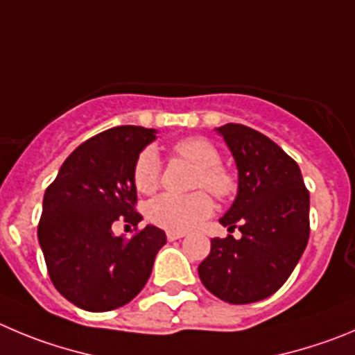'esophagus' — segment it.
Wrapping results in <instances>:
<instances>
[{
    "label": "esophagus",
    "instance_id": "34e87169",
    "mask_svg": "<svg viewBox=\"0 0 355 355\" xmlns=\"http://www.w3.org/2000/svg\"><path fill=\"white\" fill-rule=\"evenodd\" d=\"M166 236H168V240H170V241L180 240V238L185 236V231H168Z\"/></svg>",
    "mask_w": 355,
    "mask_h": 355
}]
</instances>
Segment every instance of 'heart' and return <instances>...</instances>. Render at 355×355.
<instances>
[{"label":"heart","instance_id":"1","mask_svg":"<svg viewBox=\"0 0 355 355\" xmlns=\"http://www.w3.org/2000/svg\"><path fill=\"white\" fill-rule=\"evenodd\" d=\"M180 157L187 159L198 166L194 177L196 187L208 189L214 196L226 198L234 193L236 180L233 175L220 166V152L211 141L205 138H184L173 147ZM161 178V164L157 152L152 147L144 148L138 154L132 166V182L140 193H152L159 185ZM214 210V201L205 191L178 196V194H161L154 198L147 207L148 220L155 226L171 231H185L198 226Z\"/></svg>","mask_w":355,"mask_h":355}]
</instances>
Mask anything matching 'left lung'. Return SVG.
<instances>
[{"label": "left lung", "instance_id": "left-lung-1", "mask_svg": "<svg viewBox=\"0 0 355 355\" xmlns=\"http://www.w3.org/2000/svg\"><path fill=\"white\" fill-rule=\"evenodd\" d=\"M233 154L238 193L218 223L241 238H214L198 266L203 286L233 304L277 293L303 256L310 236V194L301 170L273 140L241 124L215 128Z\"/></svg>", "mask_w": 355, "mask_h": 355}]
</instances>
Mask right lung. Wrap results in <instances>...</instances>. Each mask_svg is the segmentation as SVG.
I'll return each mask as SVG.
<instances>
[{
    "instance_id": "1",
    "label": "right lung",
    "mask_w": 355,
    "mask_h": 355,
    "mask_svg": "<svg viewBox=\"0 0 355 355\" xmlns=\"http://www.w3.org/2000/svg\"><path fill=\"white\" fill-rule=\"evenodd\" d=\"M155 129L119 125L78 145L43 196L38 241L55 289L87 312H108L137 296L166 243L147 226L131 240L114 234L117 220L137 226L132 166Z\"/></svg>"
}]
</instances>
